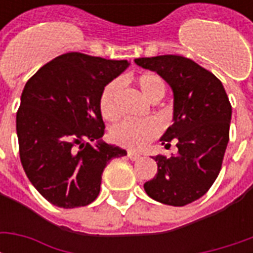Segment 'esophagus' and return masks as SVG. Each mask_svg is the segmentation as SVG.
<instances>
[{
	"instance_id": "34e87169",
	"label": "esophagus",
	"mask_w": 253,
	"mask_h": 253,
	"mask_svg": "<svg viewBox=\"0 0 253 253\" xmlns=\"http://www.w3.org/2000/svg\"><path fill=\"white\" fill-rule=\"evenodd\" d=\"M127 157L131 160V161H137V160L141 159V154L134 153V152H127Z\"/></svg>"
}]
</instances>
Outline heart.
Returning <instances> with one entry per match:
<instances>
[{
    "label": "heart",
    "instance_id": "1",
    "mask_svg": "<svg viewBox=\"0 0 253 253\" xmlns=\"http://www.w3.org/2000/svg\"><path fill=\"white\" fill-rule=\"evenodd\" d=\"M138 88L150 101H159L167 93V83L164 78L156 73H142L135 78ZM121 89L119 80H112L105 85L99 99L100 114L105 121H115L119 115L118 110V94ZM160 125L152 118L148 119H125L111 128L110 137L123 148L142 149L150 141L159 135Z\"/></svg>",
    "mask_w": 253,
    "mask_h": 253
}]
</instances>
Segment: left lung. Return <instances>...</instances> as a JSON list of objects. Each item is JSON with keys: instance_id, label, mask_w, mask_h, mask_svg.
I'll return each mask as SVG.
<instances>
[{"instance_id": "obj_1", "label": "left lung", "mask_w": 253, "mask_h": 253, "mask_svg": "<svg viewBox=\"0 0 253 253\" xmlns=\"http://www.w3.org/2000/svg\"><path fill=\"white\" fill-rule=\"evenodd\" d=\"M135 63L153 70L173 90V125L161 142L175 141L177 154H159L157 175L143 188L152 199L184 206L210 190L222 167L229 142L232 105L222 83L211 72L181 55L137 58Z\"/></svg>"}]
</instances>
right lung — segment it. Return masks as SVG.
I'll return each mask as SVG.
<instances>
[{
	"label": "right lung",
	"mask_w": 253,
	"mask_h": 253,
	"mask_svg": "<svg viewBox=\"0 0 253 253\" xmlns=\"http://www.w3.org/2000/svg\"><path fill=\"white\" fill-rule=\"evenodd\" d=\"M127 66V61L66 52L25 84L16 114L20 160L32 186L54 206L92 203L105 165L126 156L125 149L100 141L105 126L99 99Z\"/></svg>",
	"instance_id": "right-lung-1"
}]
</instances>
